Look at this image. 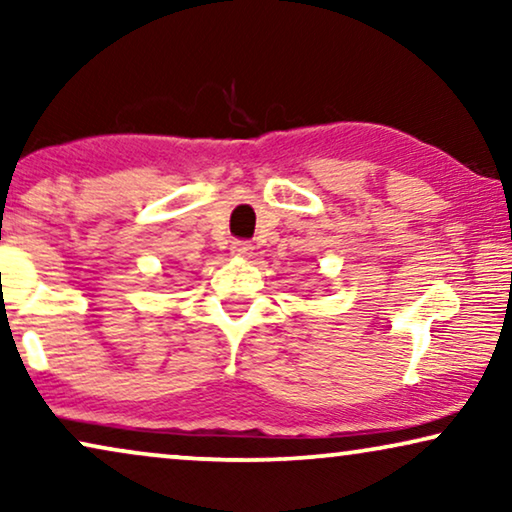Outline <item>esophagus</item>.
Listing matches in <instances>:
<instances>
[{
  "label": "esophagus",
  "mask_w": 512,
  "mask_h": 512,
  "mask_svg": "<svg viewBox=\"0 0 512 512\" xmlns=\"http://www.w3.org/2000/svg\"><path fill=\"white\" fill-rule=\"evenodd\" d=\"M251 251H254V247H251V242H247V240H235L233 244H230V254L237 258H249Z\"/></svg>",
  "instance_id": "obj_1"
}]
</instances>
